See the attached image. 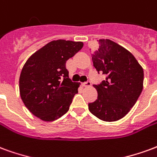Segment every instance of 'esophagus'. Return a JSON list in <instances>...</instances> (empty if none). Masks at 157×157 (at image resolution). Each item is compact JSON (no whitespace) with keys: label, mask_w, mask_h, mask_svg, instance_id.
Here are the masks:
<instances>
[{"label":"esophagus","mask_w":157,"mask_h":157,"mask_svg":"<svg viewBox=\"0 0 157 157\" xmlns=\"http://www.w3.org/2000/svg\"><path fill=\"white\" fill-rule=\"evenodd\" d=\"M81 85H82L83 87H88V86H90V85H91V83L88 81V82H86V83H82V84H81Z\"/></svg>","instance_id":"esophagus-1"}]
</instances>
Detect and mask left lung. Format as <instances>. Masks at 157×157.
<instances>
[{"mask_svg":"<svg viewBox=\"0 0 157 157\" xmlns=\"http://www.w3.org/2000/svg\"><path fill=\"white\" fill-rule=\"evenodd\" d=\"M99 48L92 54L94 66L106 74V79L94 85L98 99L89 109L99 120L113 122L130 112L143 90L144 71L133 54L109 39H99Z\"/></svg>","mask_w":157,"mask_h":157,"instance_id":"obj_1","label":"left lung"}]
</instances>
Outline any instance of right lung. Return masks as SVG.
<instances>
[{"instance_id": "obj_1", "label": "right lung", "mask_w": 157, "mask_h": 157, "mask_svg": "<svg viewBox=\"0 0 157 157\" xmlns=\"http://www.w3.org/2000/svg\"><path fill=\"white\" fill-rule=\"evenodd\" d=\"M82 42L54 40L33 53L19 78L20 96L28 110L43 121L66 114L80 83L68 78L66 62L83 48Z\"/></svg>"}]
</instances>
